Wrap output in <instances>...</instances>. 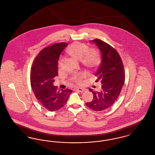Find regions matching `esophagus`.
<instances>
[{"label": "esophagus", "mask_w": 155, "mask_h": 155, "mask_svg": "<svg viewBox=\"0 0 155 155\" xmlns=\"http://www.w3.org/2000/svg\"><path fill=\"white\" fill-rule=\"evenodd\" d=\"M74 91H78V92H83L85 91V89L82 88H75L74 89Z\"/></svg>", "instance_id": "1"}]
</instances>
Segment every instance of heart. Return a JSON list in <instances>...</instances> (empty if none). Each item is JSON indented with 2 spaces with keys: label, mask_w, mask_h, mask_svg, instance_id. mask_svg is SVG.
<instances>
[{
  "label": "heart",
  "mask_w": 155,
  "mask_h": 155,
  "mask_svg": "<svg viewBox=\"0 0 155 155\" xmlns=\"http://www.w3.org/2000/svg\"><path fill=\"white\" fill-rule=\"evenodd\" d=\"M67 53L74 59L80 60L82 64L87 69H92L100 63V56L98 51L95 48H89L84 43L74 42L68 47ZM64 58L61 57L58 61V68L61 69L63 65ZM85 77L84 73L75 74L71 78L74 84L81 85L83 84V79Z\"/></svg>",
  "instance_id": "b5f03b06"
}]
</instances>
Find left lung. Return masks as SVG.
I'll list each match as a JSON object with an SVG mask.
<instances>
[{"mask_svg":"<svg viewBox=\"0 0 155 155\" xmlns=\"http://www.w3.org/2000/svg\"><path fill=\"white\" fill-rule=\"evenodd\" d=\"M97 46L102 54V62L97 70L95 82L100 81L101 89L92 92L93 100L85 103L89 109L96 111L104 110L111 107L120 95L125 81L124 65L117 51L103 41L92 40Z\"/></svg>","mask_w":155,"mask_h":155,"instance_id":"obj_1","label":"left lung"}]
</instances>
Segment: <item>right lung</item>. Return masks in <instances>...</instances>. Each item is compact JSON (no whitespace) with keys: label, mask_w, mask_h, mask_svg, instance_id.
Listing matches in <instances>:
<instances>
[{"label":"right lung","mask_w":155,"mask_h":155,"mask_svg":"<svg viewBox=\"0 0 155 155\" xmlns=\"http://www.w3.org/2000/svg\"><path fill=\"white\" fill-rule=\"evenodd\" d=\"M68 44L61 42L44 48L32 65L30 81L37 100L50 111L58 110L66 104L72 90L58 89L53 86L54 78L58 75V63L60 53Z\"/></svg>","instance_id":"add662e5"}]
</instances>
